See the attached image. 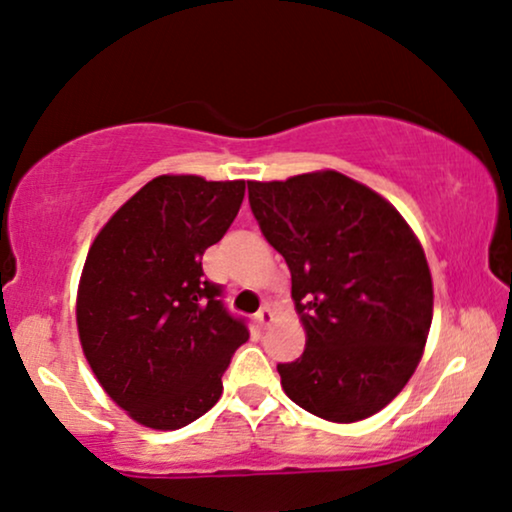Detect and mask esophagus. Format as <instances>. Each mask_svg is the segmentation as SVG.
Returning a JSON list of instances; mask_svg holds the SVG:
<instances>
[{
    "mask_svg": "<svg viewBox=\"0 0 512 512\" xmlns=\"http://www.w3.org/2000/svg\"><path fill=\"white\" fill-rule=\"evenodd\" d=\"M256 322H258V327H261V329H265V327H268V324L272 322V310L268 308V305H263V308L258 310V313H256Z\"/></svg>",
    "mask_w": 512,
    "mask_h": 512,
    "instance_id": "1",
    "label": "esophagus"
}]
</instances>
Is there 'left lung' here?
Returning a JSON list of instances; mask_svg holds the SVG:
<instances>
[{
    "label": "left lung",
    "instance_id": "left-lung-1",
    "mask_svg": "<svg viewBox=\"0 0 512 512\" xmlns=\"http://www.w3.org/2000/svg\"><path fill=\"white\" fill-rule=\"evenodd\" d=\"M251 214L287 261L305 350L277 364L310 414L362 421L407 386L433 322L426 254L393 204L338 171L249 181Z\"/></svg>",
    "mask_w": 512,
    "mask_h": 512
}]
</instances>
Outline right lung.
I'll return each instance as SVG.
<instances>
[{
  "instance_id": "obj_1",
  "label": "right lung",
  "mask_w": 512,
  "mask_h": 512,
  "mask_svg": "<svg viewBox=\"0 0 512 512\" xmlns=\"http://www.w3.org/2000/svg\"><path fill=\"white\" fill-rule=\"evenodd\" d=\"M244 181L157 176L105 223L86 256L77 329L105 393L141 426L176 430L214 407L249 329L202 256L235 221Z\"/></svg>"
}]
</instances>
